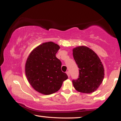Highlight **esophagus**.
Listing matches in <instances>:
<instances>
[{"label":"esophagus","instance_id":"esophagus-1","mask_svg":"<svg viewBox=\"0 0 121 121\" xmlns=\"http://www.w3.org/2000/svg\"><path fill=\"white\" fill-rule=\"evenodd\" d=\"M66 73H67V75H68V77H70V73H69V71H68V72H66Z\"/></svg>","mask_w":121,"mask_h":121}]
</instances>
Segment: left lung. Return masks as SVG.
<instances>
[{
	"mask_svg": "<svg viewBox=\"0 0 121 121\" xmlns=\"http://www.w3.org/2000/svg\"><path fill=\"white\" fill-rule=\"evenodd\" d=\"M75 63L79 68V77L72 80L78 91L90 94L96 90L102 83L104 69L100 58L92 49L79 46L73 50Z\"/></svg>",
	"mask_w": 121,
	"mask_h": 121,
	"instance_id": "obj_1",
	"label": "left lung"
}]
</instances>
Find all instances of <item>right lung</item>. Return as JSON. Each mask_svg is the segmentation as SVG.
I'll return each instance as SVG.
<instances>
[{"label": "right lung", "mask_w": 121, "mask_h": 121, "mask_svg": "<svg viewBox=\"0 0 121 121\" xmlns=\"http://www.w3.org/2000/svg\"><path fill=\"white\" fill-rule=\"evenodd\" d=\"M60 48L52 42L43 43L33 50L25 65V73L35 90L44 95L58 91L68 79L61 70L62 63L56 54Z\"/></svg>", "instance_id": "add662e5"}]
</instances>
